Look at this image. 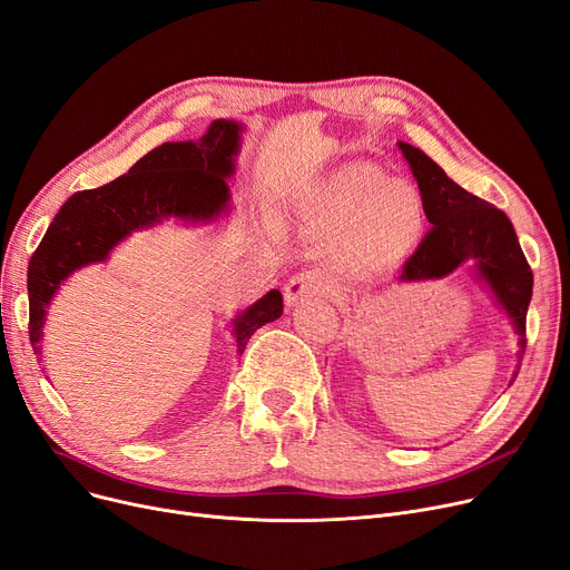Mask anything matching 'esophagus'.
<instances>
[{
	"label": "esophagus",
	"mask_w": 570,
	"mask_h": 570,
	"mask_svg": "<svg viewBox=\"0 0 570 570\" xmlns=\"http://www.w3.org/2000/svg\"><path fill=\"white\" fill-rule=\"evenodd\" d=\"M326 291V279L318 275L316 269H305L293 275L286 284H284V303L288 307H295L298 303L314 298V295H321Z\"/></svg>",
	"instance_id": "obj_1"
}]
</instances>
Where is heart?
I'll use <instances>...</instances> for the list:
<instances>
[{"instance_id": "obj_1", "label": "heart", "mask_w": 570, "mask_h": 570, "mask_svg": "<svg viewBox=\"0 0 570 570\" xmlns=\"http://www.w3.org/2000/svg\"><path fill=\"white\" fill-rule=\"evenodd\" d=\"M314 200L333 226H350L344 265L354 275H380L424 233L422 195L407 181L389 179L373 163L342 165L318 186Z\"/></svg>"}]
</instances>
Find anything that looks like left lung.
<instances>
[{
  "label": "left lung",
  "instance_id": "left-lung-1",
  "mask_svg": "<svg viewBox=\"0 0 570 570\" xmlns=\"http://www.w3.org/2000/svg\"><path fill=\"white\" fill-rule=\"evenodd\" d=\"M399 148L416 179L424 214L433 226L405 263L399 279H438L450 275L461 263H470L473 277L487 288L493 305L508 316L517 335L519 352L512 384L527 350V309L533 293V275L510 218L452 181L422 148L405 141H399Z\"/></svg>",
  "mask_w": 570,
  "mask_h": 570
}]
</instances>
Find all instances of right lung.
<instances>
[{"instance_id":"obj_1","label":"right lung","mask_w":570,"mask_h":570,"mask_svg":"<svg viewBox=\"0 0 570 570\" xmlns=\"http://www.w3.org/2000/svg\"><path fill=\"white\" fill-rule=\"evenodd\" d=\"M242 132L244 122L218 118L200 139L165 141L137 160L128 175L69 197L28 267L30 342L37 356H41L48 305L73 272L107 263L135 230L156 228L171 218L190 226L214 224L233 212L228 179L237 171ZM282 312L277 288L242 309L230 321L237 354L242 356L249 337Z\"/></svg>"}]
</instances>
